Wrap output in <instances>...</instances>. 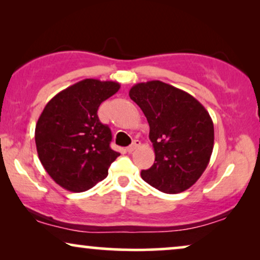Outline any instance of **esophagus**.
Instances as JSON below:
<instances>
[{"instance_id":"obj_1","label":"esophagus","mask_w":260,"mask_h":260,"mask_svg":"<svg viewBox=\"0 0 260 260\" xmlns=\"http://www.w3.org/2000/svg\"><path fill=\"white\" fill-rule=\"evenodd\" d=\"M140 145H141V142L138 140H135L133 143H131V145H129V147L126 148V151L127 152H133L135 149H136L137 147H140Z\"/></svg>"}]
</instances>
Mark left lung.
<instances>
[{"instance_id":"8db88e82","label":"left lung","mask_w":260,"mask_h":260,"mask_svg":"<svg viewBox=\"0 0 260 260\" xmlns=\"http://www.w3.org/2000/svg\"><path fill=\"white\" fill-rule=\"evenodd\" d=\"M129 95L147 117L155 151L142 179L167 194L187 190L211 159L214 126L208 111L193 95L159 80L134 85Z\"/></svg>"}]
</instances>
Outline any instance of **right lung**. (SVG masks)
Wrapping results in <instances>:
<instances>
[{
    "label": "right lung",
    "mask_w": 260,
    "mask_h": 260,
    "mask_svg": "<svg viewBox=\"0 0 260 260\" xmlns=\"http://www.w3.org/2000/svg\"><path fill=\"white\" fill-rule=\"evenodd\" d=\"M116 81L84 79L60 91L35 126V144L48 175L66 190L80 193L108 176L120 155L110 148L111 130L101 123L99 105L119 90Z\"/></svg>",
    "instance_id": "1"
}]
</instances>
